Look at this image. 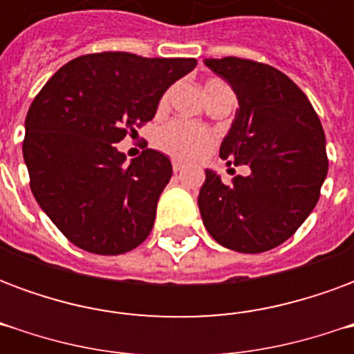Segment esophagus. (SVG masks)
Segmentation results:
<instances>
[{
  "label": "esophagus",
  "mask_w": 354,
  "mask_h": 354,
  "mask_svg": "<svg viewBox=\"0 0 354 354\" xmlns=\"http://www.w3.org/2000/svg\"><path fill=\"white\" fill-rule=\"evenodd\" d=\"M184 169V165H182V162L180 161H172V170H174V172H180V170Z\"/></svg>",
  "instance_id": "obj_1"
}]
</instances>
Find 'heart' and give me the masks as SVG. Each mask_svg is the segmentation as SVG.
<instances>
[{
  "label": "heart",
  "mask_w": 354,
  "mask_h": 354,
  "mask_svg": "<svg viewBox=\"0 0 354 354\" xmlns=\"http://www.w3.org/2000/svg\"><path fill=\"white\" fill-rule=\"evenodd\" d=\"M212 83H218V80L208 81L207 87ZM167 102H169V93L161 98V106H165ZM212 144H214V132L185 119L170 121L157 134V146L161 147L165 153L180 161L197 159L207 153Z\"/></svg>",
  "instance_id": "b5f03b06"
}]
</instances>
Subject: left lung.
Wrapping results in <instances>:
<instances>
[{"instance_id":"obj_1","label":"left lung","mask_w":354,"mask_h":354,"mask_svg":"<svg viewBox=\"0 0 354 354\" xmlns=\"http://www.w3.org/2000/svg\"><path fill=\"white\" fill-rule=\"evenodd\" d=\"M205 64L239 100L220 157L246 165L250 174L223 184L205 170L203 223L225 248L267 252L292 237L319 201L328 172L324 131L304 91L273 66L237 57L205 58Z\"/></svg>"}]
</instances>
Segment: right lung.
I'll return each instance as SVG.
<instances>
[{"label": "right lung", "instance_id": "add662e5", "mask_svg": "<svg viewBox=\"0 0 354 354\" xmlns=\"http://www.w3.org/2000/svg\"><path fill=\"white\" fill-rule=\"evenodd\" d=\"M195 58H146L106 50L73 58L37 93L22 153L35 201L70 243L124 254L151 233L172 176L169 157L144 149L131 162L115 144L151 121L162 93Z\"/></svg>", "mask_w": 354, "mask_h": 354}]
</instances>
